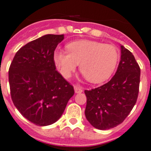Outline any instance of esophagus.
I'll return each mask as SVG.
<instances>
[{"instance_id": "34e87169", "label": "esophagus", "mask_w": 151, "mask_h": 151, "mask_svg": "<svg viewBox=\"0 0 151 151\" xmlns=\"http://www.w3.org/2000/svg\"><path fill=\"white\" fill-rule=\"evenodd\" d=\"M74 91L76 93H80L83 92V88H82L81 86H74Z\"/></svg>"}]
</instances>
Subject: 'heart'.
<instances>
[{"label": "heart", "instance_id": "1", "mask_svg": "<svg viewBox=\"0 0 151 151\" xmlns=\"http://www.w3.org/2000/svg\"><path fill=\"white\" fill-rule=\"evenodd\" d=\"M68 51L56 49L54 60L64 77H69L80 65L85 78L92 83H99L114 73L119 55L111 44L93 40H78L67 45Z\"/></svg>", "mask_w": 151, "mask_h": 151}]
</instances>
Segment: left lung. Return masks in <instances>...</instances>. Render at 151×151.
Here are the masks:
<instances>
[{"label":"left lung","instance_id":"left-lung-1","mask_svg":"<svg viewBox=\"0 0 151 151\" xmlns=\"http://www.w3.org/2000/svg\"><path fill=\"white\" fill-rule=\"evenodd\" d=\"M139 83V64L132 53L121 46V60L115 75L103 86L85 90L87 120L99 130L122 123L137 102Z\"/></svg>","mask_w":151,"mask_h":151}]
</instances>
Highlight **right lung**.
<instances>
[{"instance_id": "1", "label": "right lung", "mask_w": 151, "mask_h": 151, "mask_svg": "<svg viewBox=\"0 0 151 151\" xmlns=\"http://www.w3.org/2000/svg\"><path fill=\"white\" fill-rule=\"evenodd\" d=\"M63 35H46L29 42L14 55L9 69L11 97L26 119L46 126L64 112L74 87L56 71L54 52Z\"/></svg>"}]
</instances>
